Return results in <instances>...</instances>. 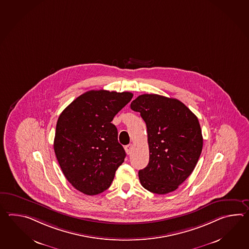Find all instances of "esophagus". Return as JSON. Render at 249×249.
<instances>
[{"label": "esophagus", "instance_id": "1", "mask_svg": "<svg viewBox=\"0 0 249 249\" xmlns=\"http://www.w3.org/2000/svg\"><path fill=\"white\" fill-rule=\"evenodd\" d=\"M133 145L131 144H127L125 146V151L127 153V155H130L132 153Z\"/></svg>", "mask_w": 249, "mask_h": 249}]
</instances>
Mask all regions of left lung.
<instances>
[{"mask_svg": "<svg viewBox=\"0 0 249 249\" xmlns=\"http://www.w3.org/2000/svg\"><path fill=\"white\" fill-rule=\"evenodd\" d=\"M130 108L140 112L147 128L149 162L138 172L141 185L152 193L176 190L192 173L203 148L198 119L180 101L144 94Z\"/></svg>", "mask_w": 249, "mask_h": 249, "instance_id": "1", "label": "left lung"}]
</instances>
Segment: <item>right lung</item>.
Instances as JSON below:
<instances>
[{
  "mask_svg": "<svg viewBox=\"0 0 249 249\" xmlns=\"http://www.w3.org/2000/svg\"><path fill=\"white\" fill-rule=\"evenodd\" d=\"M132 97L129 92L91 90L61 112L53 148L64 176L78 191L94 196L111 186L126 157L111 122Z\"/></svg>",
  "mask_w": 249,
  "mask_h": 249,
  "instance_id": "add662e5",
  "label": "right lung"
}]
</instances>
